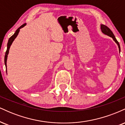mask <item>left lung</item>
<instances>
[{"mask_svg":"<svg viewBox=\"0 0 125 125\" xmlns=\"http://www.w3.org/2000/svg\"><path fill=\"white\" fill-rule=\"evenodd\" d=\"M101 30H102V31L104 34H105V35L109 36L111 37V38H112L113 39V40H114L115 42L117 44V45H118L119 49V52H120V48L119 43V42H117L116 39L115 38V36H114V35H113V32L111 30H110V29L108 28V27L104 25H101Z\"/></svg>","mask_w":125,"mask_h":125,"instance_id":"obj_1","label":"left lung"}]
</instances>
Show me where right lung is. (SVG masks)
<instances>
[{
	"label": "right lung",
	"mask_w": 125,
	"mask_h": 125,
	"mask_svg": "<svg viewBox=\"0 0 125 125\" xmlns=\"http://www.w3.org/2000/svg\"><path fill=\"white\" fill-rule=\"evenodd\" d=\"M26 25V23L23 24V25H22L21 26V27H19L18 29L16 30V32L15 33V34H14L13 35H12V36L10 37V38H9V39L8 41V46H7V50H6V53H5V66H6V62H7V58H8V54L9 53V49H10V47L11 44H12L13 41L15 40V39L16 38V36H18L19 32L20 31V29L23 28V26H25Z\"/></svg>",
	"instance_id": "right-lung-1"
}]
</instances>
